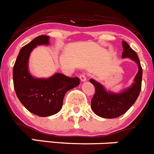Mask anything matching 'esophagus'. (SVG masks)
Wrapping results in <instances>:
<instances>
[{"label": "esophagus", "instance_id": "34e87169", "mask_svg": "<svg viewBox=\"0 0 154 154\" xmlns=\"http://www.w3.org/2000/svg\"><path fill=\"white\" fill-rule=\"evenodd\" d=\"M79 78H80V80H81V82H85L86 80H87V77H86V75L85 74H81L79 75Z\"/></svg>", "mask_w": 154, "mask_h": 154}]
</instances>
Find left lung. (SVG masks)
Listing matches in <instances>:
<instances>
[{
    "instance_id": "1",
    "label": "left lung",
    "mask_w": 154,
    "mask_h": 154,
    "mask_svg": "<svg viewBox=\"0 0 154 154\" xmlns=\"http://www.w3.org/2000/svg\"><path fill=\"white\" fill-rule=\"evenodd\" d=\"M122 57L130 58L137 63L138 66V72L131 87L121 93L116 94L107 91L101 84L94 79H90V82L95 88L94 95L91 100L92 110L95 114L103 118L113 119L123 115L136 101L141 89L142 68L139 58L135 51L124 41L122 42Z\"/></svg>"
}]
</instances>
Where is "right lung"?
Returning a JSON list of instances; mask_svg holds the SVG:
<instances>
[{"instance_id": "add662e5", "label": "right lung", "mask_w": 154, "mask_h": 154, "mask_svg": "<svg viewBox=\"0 0 154 154\" xmlns=\"http://www.w3.org/2000/svg\"><path fill=\"white\" fill-rule=\"evenodd\" d=\"M49 36L40 35L23 47L13 69L14 86L23 106L35 115L46 117L59 112L65 94L79 85L78 77L56 73L51 78H34L28 69L31 52L37 45H49Z\"/></svg>"}]
</instances>
